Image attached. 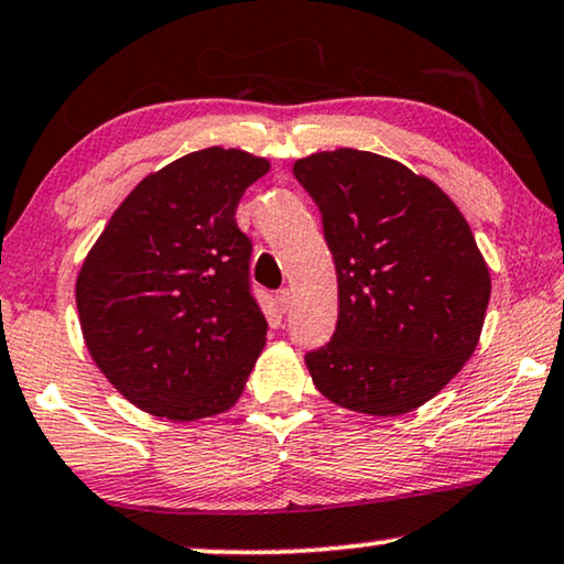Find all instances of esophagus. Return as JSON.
Here are the masks:
<instances>
[{"mask_svg": "<svg viewBox=\"0 0 564 564\" xmlns=\"http://www.w3.org/2000/svg\"><path fill=\"white\" fill-rule=\"evenodd\" d=\"M275 304H279L281 314H285V311L291 308V291L289 289H281L279 293H275Z\"/></svg>", "mask_w": 564, "mask_h": 564, "instance_id": "1", "label": "esophagus"}]
</instances>
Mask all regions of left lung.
<instances>
[{
	"label": "left lung",
	"instance_id": "obj_1",
	"mask_svg": "<svg viewBox=\"0 0 564 564\" xmlns=\"http://www.w3.org/2000/svg\"><path fill=\"white\" fill-rule=\"evenodd\" d=\"M293 174L322 213L339 289L332 341L306 355L316 390L377 417L425 405L474 355L491 296L466 217L372 151H316Z\"/></svg>",
	"mask_w": 564,
	"mask_h": 564
}]
</instances>
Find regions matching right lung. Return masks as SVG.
<instances>
[{
    "mask_svg": "<svg viewBox=\"0 0 564 564\" xmlns=\"http://www.w3.org/2000/svg\"><path fill=\"white\" fill-rule=\"evenodd\" d=\"M271 170L209 147L147 174L75 279L88 355L131 405L189 423L230 410L265 344L235 209Z\"/></svg>",
    "mask_w": 564,
    "mask_h": 564,
    "instance_id": "add662e5",
    "label": "right lung"
}]
</instances>
